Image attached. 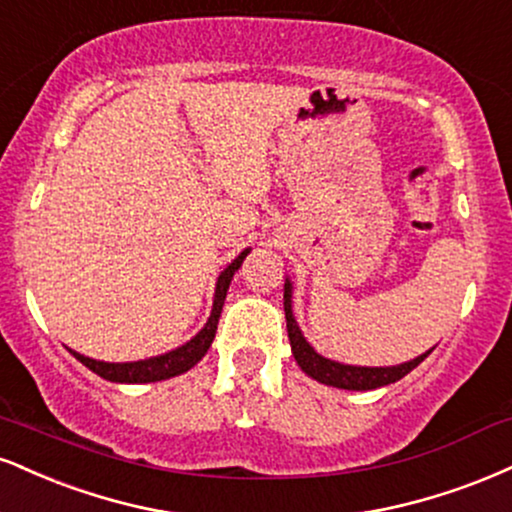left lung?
<instances>
[{"label": "left lung", "mask_w": 512, "mask_h": 512, "mask_svg": "<svg viewBox=\"0 0 512 512\" xmlns=\"http://www.w3.org/2000/svg\"><path fill=\"white\" fill-rule=\"evenodd\" d=\"M293 286L291 281L286 279V286H283V310H286V329H288V341H291V350L295 362H298L300 369L305 374H310L312 379H317L319 384L336 386V389H348V391H372L379 389V386L393 384V381L403 379L405 374H410L420 362L427 357L432 350L415 357V360L403 362V365L393 367H355V365H341V362L329 360V357H322L317 353L310 343L305 341L303 331H300L298 322L293 317Z\"/></svg>", "instance_id": "left-lung-1"}]
</instances>
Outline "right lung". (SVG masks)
<instances>
[{"label":"right lung","mask_w":512,"mask_h":512,"mask_svg":"<svg viewBox=\"0 0 512 512\" xmlns=\"http://www.w3.org/2000/svg\"><path fill=\"white\" fill-rule=\"evenodd\" d=\"M248 252L250 250L240 252L236 260H233L229 267L219 274L217 291H214L212 315H209L207 324L200 329V334H195L188 343H183L181 348L169 350V353L157 355V357H147V360H138V362H100V360H92V357L80 355L76 350H71V353L76 355V360L83 362L85 367L92 369L95 374H100L102 379L116 381V384H150V381L171 379V377H178V374L188 372L190 367H195L197 362L205 357L209 346H212L214 334H217L219 317H221V307H224V300H226V291H229L233 274L238 272V267L243 264L245 257H248Z\"/></svg>","instance_id":"right-lung-1"}]
</instances>
